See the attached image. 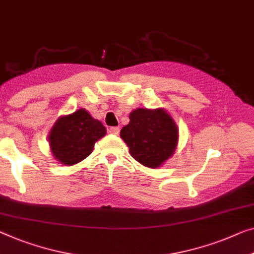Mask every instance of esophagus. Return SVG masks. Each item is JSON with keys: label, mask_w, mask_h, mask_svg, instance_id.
Returning a JSON list of instances; mask_svg holds the SVG:
<instances>
[{"label": "esophagus", "mask_w": 254, "mask_h": 254, "mask_svg": "<svg viewBox=\"0 0 254 254\" xmlns=\"http://www.w3.org/2000/svg\"><path fill=\"white\" fill-rule=\"evenodd\" d=\"M108 132L112 134H119L120 133V127H113L108 128Z\"/></svg>", "instance_id": "esophagus-1"}]
</instances>
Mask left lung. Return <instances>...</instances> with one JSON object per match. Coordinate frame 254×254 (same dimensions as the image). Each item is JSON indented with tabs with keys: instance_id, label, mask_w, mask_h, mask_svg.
Here are the masks:
<instances>
[{
	"instance_id": "1",
	"label": "left lung",
	"mask_w": 254,
	"mask_h": 254,
	"mask_svg": "<svg viewBox=\"0 0 254 254\" xmlns=\"http://www.w3.org/2000/svg\"><path fill=\"white\" fill-rule=\"evenodd\" d=\"M130 122L121 130V138L131 156L150 169L163 165L175 154L179 130L163 108H137L130 113Z\"/></svg>"
}]
</instances>
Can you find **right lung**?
<instances>
[{"mask_svg":"<svg viewBox=\"0 0 254 254\" xmlns=\"http://www.w3.org/2000/svg\"><path fill=\"white\" fill-rule=\"evenodd\" d=\"M106 135V127L88 111L79 108L60 116L48 135L50 150L64 165H74L92 153L94 143Z\"/></svg>","mask_w":254,"mask_h":254,"instance_id":"add662e5","label":"right lung"}]
</instances>
